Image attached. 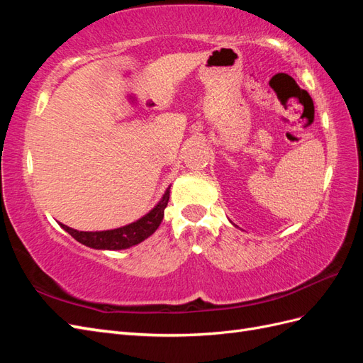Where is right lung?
<instances>
[{
  "label": "right lung",
  "mask_w": 363,
  "mask_h": 363,
  "mask_svg": "<svg viewBox=\"0 0 363 363\" xmlns=\"http://www.w3.org/2000/svg\"><path fill=\"white\" fill-rule=\"evenodd\" d=\"M169 189L171 186L164 191L160 201L147 215L124 227L104 230V232H79V230L71 228L62 223H59V225L75 240H79L80 244L86 247L95 250H125L140 244L142 240H145L148 236L156 232L163 219L164 207L168 206L169 201Z\"/></svg>",
  "instance_id": "add662e5"
}]
</instances>
